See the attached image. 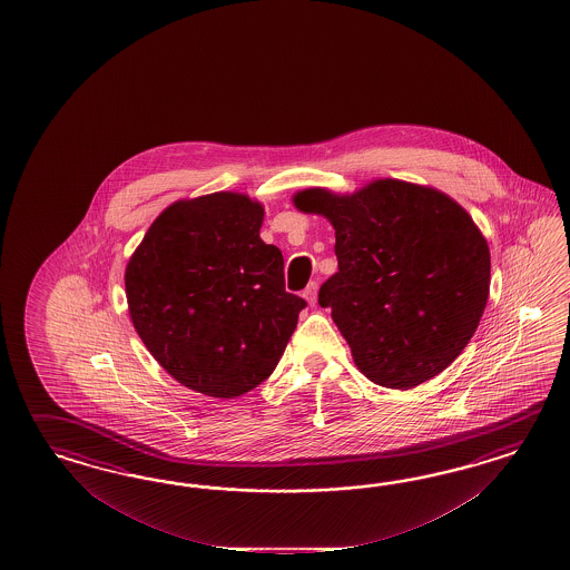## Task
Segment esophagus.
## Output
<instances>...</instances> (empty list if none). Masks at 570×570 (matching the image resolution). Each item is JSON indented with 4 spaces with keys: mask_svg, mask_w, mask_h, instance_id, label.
Returning <instances> with one entry per match:
<instances>
[{
    "mask_svg": "<svg viewBox=\"0 0 570 570\" xmlns=\"http://www.w3.org/2000/svg\"><path fill=\"white\" fill-rule=\"evenodd\" d=\"M303 296L307 298V303H309V305H315V301H317V282H311L309 286L305 288Z\"/></svg>",
    "mask_w": 570,
    "mask_h": 570,
    "instance_id": "esophagus-1",
    "label": "esophagus"
}]
</instances>
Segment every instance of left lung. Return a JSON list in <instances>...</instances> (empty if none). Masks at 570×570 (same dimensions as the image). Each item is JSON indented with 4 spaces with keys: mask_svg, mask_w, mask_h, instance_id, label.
Here are the masks:
<instances>
[{
    "mask_svg": "<svg viewBox=\"0 0 570 570\" xmlns=\"http://www.w3.org/2000/svg\"><path fill=\"white\" fill-rule=\"evenodd\" d=\"M294 205L336 229L338 272L322 284L320 305L367 379L412 389L464 351L491 279L489 246L464 208L397 179L353 196L298 191Z\"/></svg>",
    "mask_w": 570,
    "mask_h": 570,
    "instance_id": "8db88e82",
    "label": "left lung"
}]
</instances>
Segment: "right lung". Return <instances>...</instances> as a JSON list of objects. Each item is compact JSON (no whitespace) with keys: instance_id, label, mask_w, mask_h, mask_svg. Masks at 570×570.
Returning <instances> with one entry per match:
<instances>
[{"instance_id":"add662e5","label":"right lung","mask_w":570,"mask_h":570,"mask_svg":"<svg viewBox=\"0 0 570 570\" xmlns=\"http://www.w3.org/2000/svg\"><path fill=\"white\" fill-rule=\"evenodd\" d=\"M263 207L232 191L158 215L125 272L139 338L173 379L240 397L276 370L307 301L284 286V257L259 238Z\"/></svg>"}]
</instances>
